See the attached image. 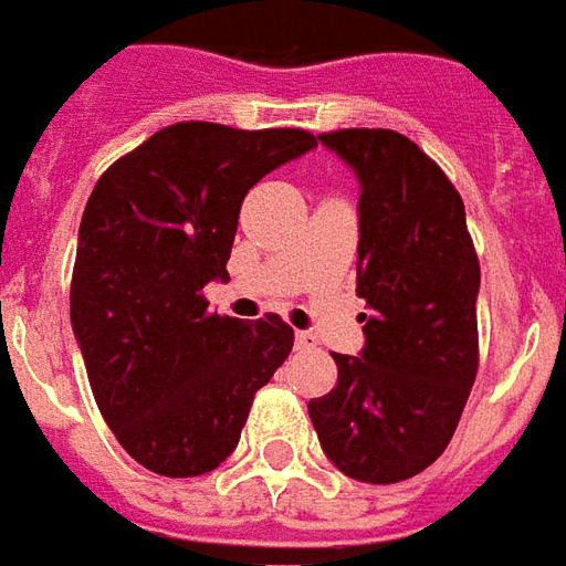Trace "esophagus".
Wrapping results in <instances>:
<instances>
[{"mask_svg":"<svg viewBox=\"0 0 566 566\" xmlns=\"http://www.w3.org/2000/svg\"><path fill=\"white\" fill-rule=\"evenodd\" d=\"M314 344L316 338L311 335V332H295V347H298V350H311Z\"/></svg>","mask_w":566,"mask_h":566,"instance_id":"34e87169","label":"esophagus"}]
</instances>
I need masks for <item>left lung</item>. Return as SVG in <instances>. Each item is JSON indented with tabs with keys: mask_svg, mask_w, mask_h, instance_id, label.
<instances>
[{
	"mask_svg": "<svg viewBox=\"0 0 566 566\" xmlns=\"http://www.w3.org/2000/svg\"><path fill=\"white\" fill-rule=\"evenodd\" d=\"M363 182L356 295L363 356L332 354L338 384L307 402L319 444L356 482L396 484L436 463L479 375V255L454 182L384 127L319 134Z\"/></svg>",
	"mask_w": 566,
	"mask_h": 566,
	"instance_id": "obj_1",
	"label": "left lung"
}]
</instances>
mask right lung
<instances>
[{
  "label": "right lung",
  "mask_w": 566,
  "mask_h": 566,
  "mask_svg": "<svg viewBox=\"0 0 566 566\" xmlns=\"http://www.w3.org/2000/svg\"><path fill=\"white\" fill-rule=\"evenodd\" d=\"M316 146L302 127L179 122L122 155L84 207L70 316L103 420L139 467L212 472L238 448L252 399L292 350L276 314H210L240 203L264 174Z\"/></svg>",
  "instance_id": "right-lung-1"
}]
</instances>
